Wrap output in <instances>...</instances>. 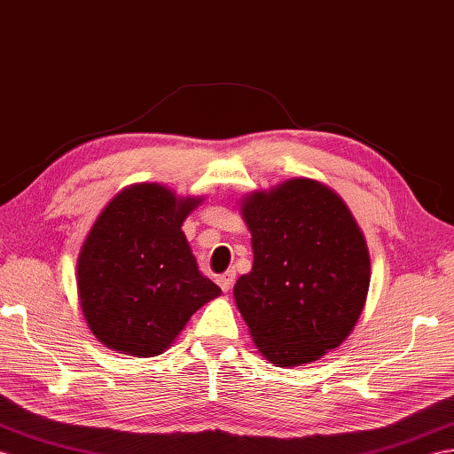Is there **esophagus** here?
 <instances>
[{
	"label": "esophagus",
	"instance_id": "obj_1",
	"mask_svg": "<svg viewBox=\"0 0 454 454\" xmlns=\"http://www.w3.org/2000/svg\"><path fill=\"white\" fill-rule=\"evenodd\" d=\"M216 282H218V286L223 287V292H230L231 289V286H234V282H236V272L234 270H226L224 274H220L218 278H216Z\"/></svg>",
	"mask_w": 454,
	"mask_h": 454
}]
</instances>
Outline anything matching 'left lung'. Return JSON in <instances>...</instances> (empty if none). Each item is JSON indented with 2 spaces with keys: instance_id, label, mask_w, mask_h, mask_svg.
Segmentation results:
<instances>
[{
  "instance_id": "1",
  "label": "left lung",
  "mask_w": 454,
  "mask_h": 454,
  "mask_svg": "<svg viewBox=\"0 0 454 454\" xmlns=\"http://www.w3.org/2000/svg\"><path fill=\"white\" fill-rule=\"evenodd\" d=\"M251 231V272L234 299L270 364L315 363L340 347L363 315L370 253L353 213L330 185L289 178L239 200Z\"/></svg>"
}]
</instances>
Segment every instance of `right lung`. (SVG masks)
I'll use <instances>...</instances> for the list:
<instances>
[{"label": "right lung", "instance_id": "1", "mask_svg": "<svg viewBox=\"0 0 454 454\" xmlns=\"http://www.w3.org/2000/svg\"><path fill=\"white\" fill-rule=\"evenodd\" d=\"M203 195L157 182L121 190L99 213L76 259L80 309L98 341L157 356L223 289L201 274L182 231Z\"/></svg>", "mask_w": 454, "mask_h": 454}]
</instances>
